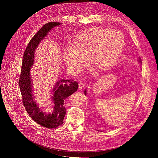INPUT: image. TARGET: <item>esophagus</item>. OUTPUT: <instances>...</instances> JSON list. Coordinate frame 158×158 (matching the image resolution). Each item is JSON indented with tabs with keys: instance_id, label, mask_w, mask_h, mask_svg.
Listing matches in <instances>:
<instances>
[{
	"instance_id": "1",
	"label": "esophagus",
	"mask_w": 158,
	"mask_h": 158,
	"mask_svg": "<svg viewBox=\"0 0 158 158\" xmlns=\"http://www.w3.org/2000/svg\"><path fill=\"white\" fill-rule=\"evenodd\" d=\"M84 87V83H82V82L79 83V88L80 89H83Z\"/></svg>"
}]
</instances>
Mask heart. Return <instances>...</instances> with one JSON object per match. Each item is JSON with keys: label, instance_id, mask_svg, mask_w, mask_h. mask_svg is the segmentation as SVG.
I'll use <instances>...</instances> for the list:
<instances>
[{"label": "heart", "instance_id": "b5f03b06", "mask_svg": "<svg viewBox=\"0 0 158 158\" xmlns=\"http://www.w3.org/2000/svg\"><path fill=\"white\" fill-rule=\"evenodd\" d=\"M74 45L64 48L63 59L67 69L77 73L87 66L88 59L97 69H108L122 53L125 39L119 31L94 27L76 36Z\"/></svg>", "mask_w": 158, "mask_h": 158}]
</instances>
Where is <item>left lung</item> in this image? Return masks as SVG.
I'll use <instances>...</instances> for the list:
<instances>
[{"instance_id":"obj_1","label":"left lung","mask_w":158,"mask_h":158,"mask_svg":"<svg viewBox=\"0 0 158 158\" xmlns=\"http://www.w3.org/2000/svg\"><path fill=\"white\" fill-rule=\"evenodd\" d=\"M139 62H141V59H139ZM86 93H87V92H86V90H85V91H84V94H85V95H86Z\"/></svg>"}]
</instances>
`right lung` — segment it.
<instances>
[{
    "instance_id": "right-lung-1",
    "label": "right lung",
    "mask_w": 158,
    "mask_h": 158,
    "mask_svg": "<svg viewBox=\"0 0 158 158\" xmlns=\"http://www.w3.org/2000/svg\"><path fill=\"white\" fill-rule=\"evenodd\" d=\"M60 24V22H48L44 25L31 39L22 57L21 74L19 81L22 102L27 113L35 123L50 129L56 128L63 124L66 113L64 101L77 91L78 83L73 79L58 80L52 91L54 109L51 113L47 114L46 112H42L35 102L30 71L34 65L35 49L54 27Z\"/></svg>"
}]
</instances>
